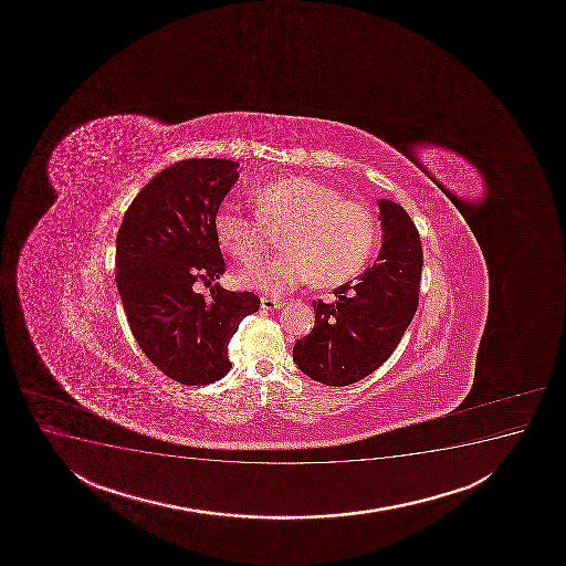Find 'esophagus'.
<instances>
[{
    "mask_svg": "<svg viewBox=\"0 0 566 566\" xmlns=\"http://www.w3.org/2000/svg\"><path fill=\"white\" fill-rule=\"evenodd\" d=\"M282 305H284L282 301L273 300V297H261V308L263 311H276Z\"/></svg>",
    "mask_w": 566,
    "mask_h": 566,
    "instance_id": "34e87169",
    "label": "esophagus"
}]
</instances>
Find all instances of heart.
Segmentation results:
<instances>
[{"mask_svg":"<svg viewBox=\"0 0 566 566\" xmlns=\"http://www.w3.org/2000/svg\"><path fill=\"white\" fill-rule=\"evenodd\" d=\"M258 218L234 208H220L213 231L231 258L251 265L270 243L271 230L283 229L285 250L271 261L240 274L247 286L261 292H290L306 280L316 286H337L353 279L371 258L379 229L369 208L322 181L286 176L248 191Z\"/></svg>","mask_w":566,"mask_h":566,"instance_id":"heart-1","label":"heart"}]
</instances>
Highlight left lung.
Here are the masks:
<instances>
[{"instance_id": "8db88e82", "label": "left lung", "mask_w": 566, "mask_h": 566, "mask_svg": "<svg viewBox=\"0 0 566 566\" xmlns=\"http://www.w3.org/2000/svg\"><path fill=\"white\" fill-rule=\"evenodd\" d=\"M382 248L358 282L337 287L333 303L313 301V332L293 346L311 379L348 386L379 369L396 350L419 306L422 244L409 213L379 200Z\"/></svg>"}]
</instances>
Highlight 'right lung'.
Instances as JSON below:
<instances>
[{"instance_id":"1","label":"right lung","mask_w":566,"mask_h":566,"mask_svg":"<svg viewBox=\"0 0 566 566\" xmlns=\"http://www.w3.org/2000/svg\"><path fill=\"white\" fill-rule=\"evenodd\" d=\"M239 163L187 159L165 168L130 202L117 233L115 282L134 339L167 377L210 385L231 369L227 346L260 308L252 292L213 284L226 273L213 216L239 178Z\"/></svg>"}]
</instances>
